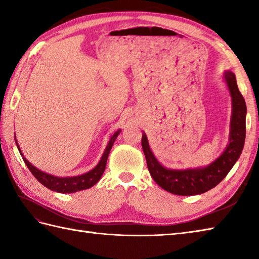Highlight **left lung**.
Wrapping results in <instances>:
<instances>
[{"label": "left lung", "mask_w": 259, "mask_h": 259, "mask_svg": "<svg viewBox=\"0 0 259 259\" xmlns=\"http://www.w3.org/2000/svg\"><path fill=\"white\" fill-rule=\"evenodd\" d=\"M224 78L233 102L229 144L222 155L207 167L186 170L163 167L152 153L146 134L142 135L141 145L151 177L168 192L178 196L203 194L221 183L240 157L246 137V103L232 71H226Z\"/></svg>", "instance_id": "obj_1"}]
</instances>
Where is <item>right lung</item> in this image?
<instances>
[{
	"mask_svg": "<svg viewBox=\"0 0 259 259\" xmlns=\"http://www.w3.org/2000/svg\"><path fill=\"white\" fill-rule=\"evenodd\" d=\"M119 134H120V130L115 131L111 138H110L106 150H104L103 155L100 159V161L98 162V164L95 168L83 175L74 176V177H57V176H52V175L41 171V170H38L37 168H35L33 164H31L26 160V158H24L23 155H22L20 147L18 145V142H16V140L15 142H16V146H18V149L21 153V156L23 157V160L26 164V167L30 169V171L37 179V181H40L43 186H46L47 188L51 189L53 191L61 192V194H71V192H76V191L90 188V187L95 186L98 181L100 180L104 169H106L109 152L111 150L113 142L115 141V139H117Z\"/></svg>",
	"mask_w": 259,
	"mask_h": 259,
	"instance_id": "right-lung-1",
	"label": "right lung"
}]
</instances>
